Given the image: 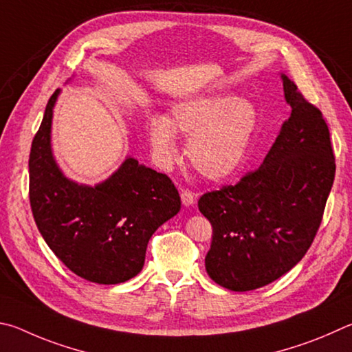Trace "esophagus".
<instances>
[{"mask_svg": "<svg viewBox=\"0 0 352 352\" xmlns=\"http://www.w3.org/2000/svg\"><path fill=\"white\" fill-rule=\"evenodd\" d=\"M181 199L182 204L186 207L195 204V195L190 192V190H181Z\"/></svg>", "mask_w": 352, "mask_h": 352, "instance_id": "1", "label": "esophagus"}]
</instances>
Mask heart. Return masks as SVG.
Here are the masks:
<instances>
[{"label":"heart","instance_id":"1","mask_svg":"<svg viewBox=\"0 0 352 352\" xmlns=\"http://www.w3.org/2000/svg\"><path fill=\"white\" fill-rule=\"evenodd\" d=\"M256 109L235 96H208L176 104L168 117L154 116L146 123L148 138L162 164L177 154L176 133L188 138L187 154L206 179L229 177L245 157L256 128Z\"/></svg>","mask_w":352,"mask_h":352}]
</instances>
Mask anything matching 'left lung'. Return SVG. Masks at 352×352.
<instances>
[{
    "label": "left lung",
    "mask_w": 352,
    "mask_h": 352,
    "mask_svg": "<svg viewBox=\"0 0 352 352\" xmlns=\"http://www.w3.org/2000/svg\"><path fill=\"white\" fill-rule=\"evenodd\" d=\"M281 77L292 111L263 165L198 201L213 229L206 270L230 291L266 286L305 256L334 184L336 157L322 111Z\"/></svg>",
    "instance_id": "8db88e82"
}]
</instances>
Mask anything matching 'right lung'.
<instances>
[{"instance_id":"1","label":"right lung","mask_w":352,"mask_h":352,"mask_svg":"<svg viewBox=\"0 0 352 352\" xmlns=\"http://www.w3.org/2000/svg\"><path fill=\"white\" fill-rule=\"evenodd\" d=\"M54 92L29 154V201L35 224L55 256L82 278L117 285L138 275L146 244L181 210L175 184L133 157L96 187L66 179L51 151Z\"/></svg>"}]
</instances>
